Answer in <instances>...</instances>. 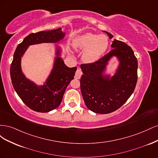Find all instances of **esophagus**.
<instances>
[{"instance_id": "obj_1", "label": "esophagus", "mask_w": 158, "mask_h": 158, "mask_svg": "<svg viewBox=\"0 0 158 158\" xmlns=\"http://www.w3.org/2000/svg\"><path fill=\"white\" fill-rule=\"evenodd\" d=\"M82 70H81L80 69H78L77 70H76V74H75L74 77L76 79H80V77H81V76H82Z\"/></svg>"}]
</instances>
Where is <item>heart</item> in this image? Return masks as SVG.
I'll return each mask as SVG.
<instances>
[{
  "label": "heart",
  "instance_id": "obj_1",
  "mask_svg": "<svg viewBox=\"0 0 158 158\" xmlns=\"http://www.w3.org/2000/svg\"><path fill=\"white\" fill-rule=\"evenodd\" d=\"M109 39L107 35L86 33L79 35L74 41L76 49L84 50L82 59L86 63H94L99 59L108 48Z\"/></svg>",
  "mask_w": 158,
  "mask_h": 158
}]
</instances>
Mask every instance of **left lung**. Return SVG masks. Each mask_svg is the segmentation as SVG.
<instances>
[{"label": "left lung", "mask_w": 158, "mask_h": 158, "mask_svg": "<svg viewBox=\"0 0 158 158\" xmlns=\"http://www.w3.org/2000/svg\"><path fill=\"white\" fill-rule=\"evenodd\" d=\"M109 39L113 37L105 31ZM113 49L93 63L82 64L83 74L80 89L85 106L95 113L107 114L120 108L131 97L135 89L138 74V61L130 46L114 40ZM117 56L120 63L113 77L102 75L108 61Z\"/></svg>", "instance_id": "8db88e82"}]
</instances>
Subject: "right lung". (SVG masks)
<instances>
[{
    "instance_id": "1",
    "label": "right lung",
    "mask_w": 158,
    "mask_h": 158,
    "mask_svg": "<svg viewBox=\"0 0 158 158\" xmlns=\"http://www.w3.org/2000/svg\"><path fill=\"white\" fill-rule=\"evenodd\" d=\"M65 33L61 28L51 31L33 33L24 38L14 52L10 65V77L13 87L18 96L26 106L33 111L47 113L59 106L66 87L74 79L76 67L66 66L57 49L56 57L51 74L46 84L37 86L27 79L21 69V57L28 46L41 43H56L63 39Z\"/></svg>"
}]
</instances>
